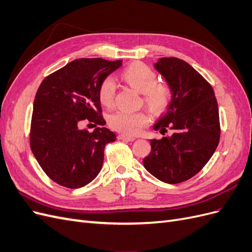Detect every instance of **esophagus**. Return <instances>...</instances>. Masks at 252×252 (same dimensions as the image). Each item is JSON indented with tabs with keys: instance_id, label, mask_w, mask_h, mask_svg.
<instances>
[{
	"instance_id": "obj_1",
	"label": "esophagus",
	"mask_w": 252,
	"mask_h": 252,
	"mask_svg": "<svg viewBox=\"0 0 252 252\" xmlns=\"http://www.w3.org/2000/svg\"><path fill=\"white\" fill-rule=\"evenodd\" d=\"M118 139L123 140V141H127V142H132V141L135 140L134 136H129V135H126V134H119Z\"/></svg>"
}]
</instances>
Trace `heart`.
I'll return each mask as SVG.
<instances>
[{"label": "heart", "instance_id": "heart-1", "mask_svg": "<svg viewBox=\"0 0 252 252\" xmlns=\"http://www.w3.org/2000/svg\"><path fill=\"white\" fill-rule=\"evenodd\" d=\"M121 78L129 86L142 93L144 101L155 113H161L168 107L171 98V88L163 82H157V73L143 63L136 62L122 70ZM116 95V84L111 78L102 80L97 88V98L105 107H111ZM149 118L146 112L118 111L109 118V126L119 132L134 135L142 131L148 124Z\"/></svg>", "mask_w": 252, "mask_h": 252}]
</instances>
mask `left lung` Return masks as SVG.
<instances>
[{
  "instance_id": "8db88e82",
  "label": "left lung",
  "mask_w": 252,
  "mask_h": 252,
  "mask_svg": "<svg viewBox=\"0 0 252 252\" xmlns=\"http://www.w3.org/2000/svg\"><path fill=\"white\" fill-rule=\"evenodd\" d=\"M155 68L171 88L172 98L154 129L173 133L150 140L143 164L159 181L178 184L191 179L215 154L220 134L218 102L210 84L185 61L161 58Z\"/></svg>"
}]
</instances>
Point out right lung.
I'll list each match as a JSON object with an SVG mask.
<instances>
[{
	"mask_svg": "<svg viewBox=\"0 0 252 252\" xmlns=\"http://www.w3.org/2000/svg\"><path fill=\"white\" fill-rule=\"evenodd\" d=\"M122 61L79 59L45 78L36 91L30 127V148L44 172L57 184L81 188L96 178L105 145L117 135L106 127L93 133L83 121L105 125L97 88Z\"/></svg>",
	"mask_w": 252,
	"mask_h": 252,
	"instance_id": "obj_1",
	"label": "right lung"
}]
</instances>
